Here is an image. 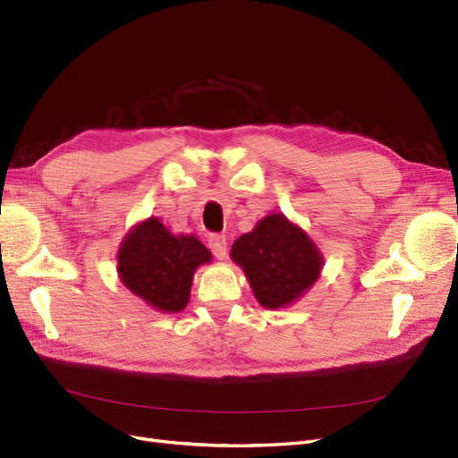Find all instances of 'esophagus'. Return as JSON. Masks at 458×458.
I'll use <instances>...</instances> for the list:
<instances>
[{
    "instance_id": "esophagus-1",
    "label": "esophagus",
    "mask_w": 458,
    "mask_h": 458,
    "mask_svg": "<svg viewBox=\"0 0 458 458\" xmlns=\"http://www.w3.org/2000/svg\"><path fill=\"white\" fill-rule=\"evenodd\" d=\"M208 246L212 250V254L217 258V259H224L227 256V239L224 234H210L208 236Z\"/></svg>"
}]
</instances>
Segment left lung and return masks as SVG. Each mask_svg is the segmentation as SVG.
<instances>
[{
  "instance_id": "8db88e82",
  "label": "left lung",
  "mask_w": 458,
  "mask_h": 458,
  "mask_svg": "<svg viewBox=\"0 0 458 458\" xmlns=\"http://www.w3.org/2000/svg\"><path fill=\"white\" fill-rule=\"evenodd\" d=\"M231 258L242 267L258 301L267 309L295 301L322 269L318 248L282 214L263 217L254 231L236 239Z\"/></svg>"
}]
</instances>
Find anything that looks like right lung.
<instances>
[{"mask_svg":"<svg viewBox=\"0 0 458 458\" xmlns=\"http://www.w3.org/2000/svg\"><path fill=\"white\" fill-rule=\"evenodd\" d=\"M117 259L119 276L132 293L155 309L178 312L189 301L195 269L212 256L195 236H174L149 217L127 234Z\"/></svg>","mask_w":458,"mask_h":458,"instance_id":"1","label":"right lung"}]
</instances>
